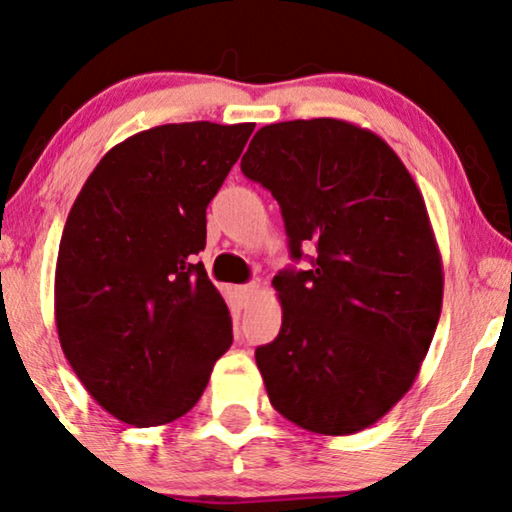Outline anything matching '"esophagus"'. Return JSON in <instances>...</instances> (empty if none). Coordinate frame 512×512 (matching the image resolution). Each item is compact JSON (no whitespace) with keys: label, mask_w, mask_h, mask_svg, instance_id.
I'll use <instances>...</instances> for the list:
<instances>
[{"label":"esophagus","mask_w":512,"mask_h":512,"mask_svg":"<svg viewBox=\"0 0 512 512\" xmlns=\"http://www.w3.org/2000/svg\"><path fill=\"white\" fill-rule=\"evenodd\" d=\"M257 292H259V285L257 282H248V285H241L239 287V296H241V301L243 303H250L257 296Z\"/></svg>","instance_id":"esophagus-1"}]
</instances>
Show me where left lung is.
<instances>
[{"label":"left lung","mask_w":512,"mask_h":512,"mask_svg":"<svg viewBox=\"0 0 512 512\" xmlns=\"http://www.w3.org/2000/svg\"><path fill=\"white\" fill-rule=\"evenodd\" d=\"M241 170L278 200L292 257L317 250L273 278L282 326L255 352L273 409L308 432H361L409 391L439 324L421 190L377 133L329 117L259 128Z\"/></svg>","instance_id":"8db88e82"}]
</instances>
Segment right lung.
I'll return each instance as SVG.
<instances>
[{
	"mask_svg": "<svg viewBox=\"0 0 512 512\" xmlns=\"http://www.w3.org/2000/svg\"><path fill=\"white\" fill-rule=\"evenodd\" d=\"M253 128L188 121L135 133L101 158L68 213L59 342L91 398L128 425L188 414L232 345L227 303L193 257Z\"/></svg>",
	"mask_w": 512,
	"mask_h": 512,
	"instance_id": "add662e5",
	"label": "right lung"
}]
</instances>
